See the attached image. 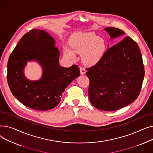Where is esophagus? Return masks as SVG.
Here are the masks:
<instances>
[{"instance_id": "obj_1", "label": "esophagus", "mask_w": 153, "mask_h": 153, "mask_svg": "<svg viewBox=\"0 0 153 153\" xmlns=\"http://www.w3.org/2000/svg\"><path fill=\"white\" fill-rule=\"evenodd\" d=\"M80 71H81V74H84L85 73V69L84 66H81L80 67Z\"/></svg>"}]
</instances>
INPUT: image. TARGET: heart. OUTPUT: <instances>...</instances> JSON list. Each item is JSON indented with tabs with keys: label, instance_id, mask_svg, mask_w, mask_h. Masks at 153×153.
<instances>
[{
	"label": "heart",
	"instance_id": "heart-1",
	"mask_svg": "<svg viewBox=\"0 0 153 153\" xmlns=\"http://www.w3.org/2000/svg\"><path fill=\"white\" fill-rule=\"evenodd\" d=\"M71 46L75 52L82 53V58L89 65L97 62L105 51L104 40L94 33H81L71 43ZM64 54L67 57L74 59V52L68 48H64Z\"/></svg>",
	"mask_w": 153,
	"mask_h": 153
}]
</instances>
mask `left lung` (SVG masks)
Listing matches in <instances>:
<instances>
[{"label": "left lung", "instance_id": "obj_1", "mask_svg": "<svg viewBox=\"0 0 153 153\" xmlns=\"http://www.w3.org/2000/svg\"><path fill=\"white\" fill-rule=\"evenodd\" d=\"M105 30L111 38L124 34L115 27ZM87 70L89 100L95 108L117 110L138 97L144 79V65L139 46L130 36L108 48L100 59Z\"/></svg>", "mask_w": 153, "mask_h": 153}]
</instances>
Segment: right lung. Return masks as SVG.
I'll return each mask as SVG.
<instances>
[{
	"label": "right lung",
	"instance_id": "add662e5",
	"mask_svg": "<svg viewBox=\"0 0 153 153\" xmlns=\"http://www.w3.org/2000/svg\"><path fill=\"white\" fill-rule=\"evenodd\" d=\"M54 39L43 30L33 29L24 35L10 55L7 63L8 84L15 98L28 108L48 110L57 106L68 85L80 76L77 65L61 67L59 50ZM41 64L42 79L30 82L23 74L26 62Z\"/></svg>",
	"mask_w": 153,
	"mask_h": 153
}]
</instances>
